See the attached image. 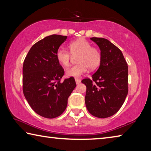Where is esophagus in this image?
Segmentation results:
<instances>
[{"instance_id": "obj_1", "label": "esophagus", "mask_w": 151, "mask_h": 151, "mask_svg": "<svg viewBox=\"0 0 151 151\" xmlns=\"http://www.w3.org/2000/svg\"><path fill=\"white\" fill-rule=\"evenodd\" d=\"M75 80H76V84H79V83H80L81 82V80H80V79L76 78V79H75Z\"/></svg>"}]
</instances>
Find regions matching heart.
I'll return each instance as SVG.
<instances>
[{
	"mask_svg": "<svg viewBox=\"0 0 151 151\" xmlns=\"http://www.w3.org/2000/svg\"><path fill=\"white\" fill-rule=\"evenodd\" d=\"M69 49L70 52L63 47H59L55 54L58 62L64 67L70 65L72 56L78 57L76 62L78 64L65 71L66 76L68 77L79 78L86 72L88 68L93 70L100 64L101 52L85 39L80 38L71 42L69 44Z\"/></svg>",
	"mask_w": 151,
	"mask_h": 151,
	"instance_id": "1",
	"label": "heart"
}]
</instances>
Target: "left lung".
<instances>
[{"label":"left lung","mask_w":151,"mask_h":151,"mask_svg":"<svg viewBox=\"0 0 151 151\" xmlns=\"http://www.w3.org/2000/svg\"><path fill=\"white\" fill-rule=\"evenodd\" d=\"M98 45L101 60L92 79L85 78V103L88 111L99 118L115 114L128 93V65L123 53L108 40L90 38Z\"/></svg>","instance_id":"obj_1"}]
</instances>
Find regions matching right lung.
<instances>
[{"mask_svg": "<svg viewBox=\"0 0 151 151\" xmlns=\"http://www.w3.org/2000/svg\"><path fill=\"white\" fill-rule=\"evenodd\" d=\"M66 38L57 34L45 37L32 46L24 61V95L32 109L45 118L62 114L76 86L73 77L61 81L64 70L55 54Z\"/></svg>", "mask_w": 151, "mask_h": 151, "instance_id": "obj_1", "label": "right lung"}]
</instances>
